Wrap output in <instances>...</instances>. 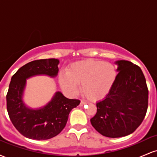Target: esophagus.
Returning a JSON list of instances; mask_svg holds the SVG:
<instances>
[{
  "mask_svg": "<svg viewBox=\"0 0 157 157\" xmlns=\"http://www.w3.org/2000/svg\"><path fill=\"white\" fill-rule=\"evenodd\" d=\"M86 102H85L84 100H81V101H80V106H82L83 105H85V104H86Z\"/></svg>",
  "mask_w": 157,
  "mask_h": 157,
  "instance_id": "obj_1",
  "label": "esophagus"
}]
</instances>
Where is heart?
<instances>
[{"mask_svg":"<svg viewBox=\"0 0 157 157\" xmlns=\"http://www.w3.org/2000/svg\"><path fill=\"white\" fill-rule=\"evenodd\" d=\"M117 71L114 65L98 60L78 61L70 66L67 73L60 72L61 88L70 94H77L78 84H82L83 94L91 100L105 97L116 81Z\"/></svg>","mask_w":157,"mask_h":157,"instance_id":"heart-1","label":"heart"}]
</instances>
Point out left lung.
<instances>
[{
    "instance_id": "8db88e82",
    "label": "left lung",
    "mask_w": 157,
    "mask_h": 157,
    "mask_svg": "<svg viewBox=\"0 0 157 157\" xmlns=\"http://www.w3.org/2000/svg\"><path fill=\"white\" fill-rule=\"evenodd\" d=\"M117 76L112 89L97 102L91 123L100 134L117 138L132 134L146 114L148 90L141 68L128 60H117Z\"/></svg>"
}]
</instances>
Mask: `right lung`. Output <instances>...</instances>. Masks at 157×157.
<instances>
[{"instance_id":"right-lung-1","label":"right lung","mask_w":157,"mask_h":157,"mask_svg":"<svg viewBox=\"0 0 157 157\" xmlns=\"http://www.w3.org/2000/svg\"><path fill=\"white\" fill-rule=\"evenodd\" d=\"M59 63L55 58L32 61L20 68L11 79L6 94L7 111L15 128L27 138L45 140L57 136L66 126L70 111L80 104L79 100L66 98L60 91L40 109L29 108L23 102L26 79L36 75L55 77Z\"/></svg>"}]
</instances>
